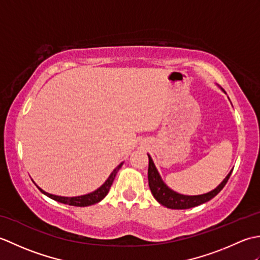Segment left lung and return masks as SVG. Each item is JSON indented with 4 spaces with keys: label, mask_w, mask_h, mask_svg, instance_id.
Returning a JSON list of instances; mask_svg holds the SVG:
<instances>
[{
    "label": "left lung",
    "mask_w": 260,
    "mask_h": 260,
    "mask_svg": "<svg viewBox=\"0 0 260 260\" xmlns=\"http://www.w3.org/2000/svg\"><path fill=\"white\" fill-rule=\"evenodd\" d=\"M233 171L227 175L221 184H219L217 189H214L213 191L206 193V194H201V196H183V194H179L174 191L164 184V182L162 181L161 176H159L157 170L154 165L151 156L148 155V185H150V189L153 197L156 199V200L162 204V206L170 208V209H190L193 207L200 206V204L208 202L211 200L212 198H214L218 193L221 191L224 185L227 184V182L230 178Z\"/></svg>",
    "instance_id": "8db88e82"
}]
</instances>
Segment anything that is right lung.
Segmentation results:
<instances>
[{
    "label": "right lung",
    "instance_id": "right-lung-1",
    "mask_svg": "<svg viewBox=\"0 0 260 260\" xmlns=\"http://www.w3.org/2000/svg\"><path fill=\"white\" fill-rule=\"evenodd\" d=\"M121 165H123V163H120L118 167L113 171V173L109 175V178L107 179V181L105 182V183L101 187H99V189L89 193V194L81 196V197H74V198H66V197H58V196L50 194V193H47L43 190H41L40 187H39V190H40L43 193V194H46L47 197L51 198L52 200H56L60 203L69 204V206H75V207L91 206V204H95L99 201H102L103 199L107 196L110 186H112V184H113V181L115 179V176H116V174H117L118 170L121 168Z\"/></svg>",
    "mask_w": 260,
    "mask_h": 260
}]
</instances>
